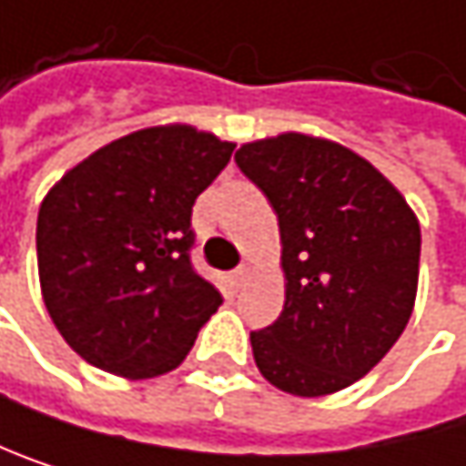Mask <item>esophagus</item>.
I'll return each instance as SVG.
<instances>
[{"instance_id": "obj_1", "label": "esophagus", "mask_w": 466, "mask_h": 466, "mask_svg": "<svg viewBox=\"0 0 466 466\" xmlns=\"http://www.w3.org/2000/svg\"><path fill=\"white\" fill-rule=\"evenodd\" d=\"M249 277H252V268H249V266H238V268L233 271V282H236L238 288H241Z\"/></svg>"}]
</instances>
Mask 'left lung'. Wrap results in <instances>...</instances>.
Returning <instances> with one entry per match:
<instances>
[{
	"mask_svg": "<svg viewBox=\"0 0 466 466\" xmlns=\"http://www.w3.org/2000/svg\"><path fill=\"white\" fill-rule=\"evenodd\" d=\"M241 173L279 219L285 309L252 352L293 396L360 380L401 337L418 290L420 228L399 189L345 146L301 132L244 143Z\"/></svg>",
	"mask_w": 466,
	"mask_h": 466,
	"instance_id": "1",
	"label": "left lung"
}]
</instances>
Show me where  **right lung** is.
Instances as JSON below:
<instances>
[{"instance_id": "obj_1", "label": "right lung", "mask_w": 466, "mask_h": 466, "mask_svg": "<svg viewBox=\"0 0 466 466\" xmlns=\"http://www.w3.org/2000/svg\"><path fill=\"white\" fill-rule=\"evenodd\" d=\"M233 148L187 124L148 127L97 148L46 195L43 301L84 360L146 380L187 358L222 304L189 260L192 206Z\"/></svg>"}]
</instances>
